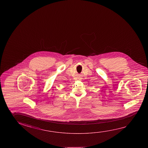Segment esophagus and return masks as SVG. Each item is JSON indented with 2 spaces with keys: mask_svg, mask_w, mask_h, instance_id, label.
Instances as JSON below:
<instances>
[{
  "mask_svg": "<svg viewBox=\"0 0 148 148\" xmlns=\"http://www.w3.org/2000/svg\"><path fill=\"white\" fill-rule=\"evenodd\" d=\"M81 79H82V78H79V79H80V80H81Z\"/></svg>",
  "mask_w": 148,
  "mask_h": 148,
  "instance_id": "obj_1",
  "label": "esophagus"
}]
</instances>
